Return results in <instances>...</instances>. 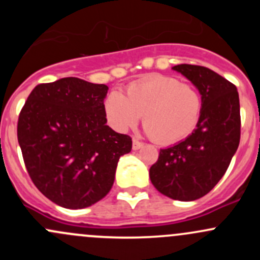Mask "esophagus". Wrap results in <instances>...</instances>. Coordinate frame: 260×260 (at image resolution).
Segmentation results:
<instances>
[{
	"instance_id": "obj_1",
	"label": "esophagus",
	"mask_w": 260,
	"mask_h": 260,
	"mask_svg": "<svg viewBox=\"0 0 260 260\" xmlns=\"http://www.w3.org/2000/svg\"><path fill=\"white\" fill-rule=\"evenodd\" d=\"M142 147H143V143H142V142H140V141H137V140H133V142H132V148L135 149V151H137V149L142 148Z\"/></svg>"
}]
</instances>
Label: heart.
Returning a JSON list of instances; mask_svg holds the SVG:
<instances>
[{"mask_svg":"<svg viewBox=\"0 0 260 260\" xmlns=\"http://www.w3.org/2000/svg\"><path fill=\"white\" fill-rule=\"evenodd\" d=\"M203 96L191 84L175 77L151 74L129 84L125 96L114 90L104 101V113L117 132L135 127L143 114V125L156 142L171 145L188 137L203 114Z\"/></svg>","mask_w":260,"mask_h":260,"instance_id":"1","label":"heart"}]
</instances>
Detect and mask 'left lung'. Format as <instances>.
<instances>
[{"label":"left lung","instance_id":"8db88e82","mask_svg":"<svg viewBox=\"0 0 260 260\" xmlns=\"http://www.w3.org/2000/svg\"><path fill=\"white\" fill-rule=\"evenodd\" d=\"M203 96L196 129L159 151L149 169L152 185L170 199L193 201L210 192L224 176L240 142V104L237 86L211 69L181 64L172 68Z\"/></svg>","mask_w":260,"mask_h":260}]
</instances>
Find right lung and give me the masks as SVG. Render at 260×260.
Returning <instances> with one entry per match:
<instances>
[{
    "instance_id": "obj_1",
    "label": "right lung",
    "mask_w": 260,
    "mask_h": 260,
    "mask_svg": "<svg viewBox=\"0 0 260 260\" xmlns=\"http://www.w3.org/2000/svg\"><path fill=\"white\" fill-rule=\"evenodd\" d=\"M106 84L62 78L34 88L21 109L17 140L26 170L43 195L84 209L111 191L132 138L107 125Z\"/></svg>"
}]
</instances>
